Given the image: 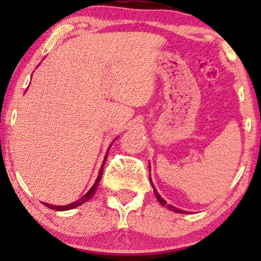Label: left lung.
I'll use <instances>...</instances> for the list:
<instances>
[{
    "instance_id": "obj_1",
    "label": "left lung",
    "mask_w": 261,
    "mask_h": 261,
    "mask_svg": "<svg viewBox=\"0 0 261 261\" xmlns=\"http://www.w3.org/2000/svg\"><path fill=\"white\" fill-rule=\"evenodd\" d=\"M149 180H151V179H149ZM151 182H152V180H151ZM153 191H154V194H155V197H157V200L158 201H160V203L162 206H167V207H168L170 211H174V212H179V214H187V212H184V211H181V210H179V208H176V207H174V206H172V205H167V202H166V200H163L161 197V195L160 194L157 193V190H155L154 189V187H153Z\"/></svg>"
}]
</instances>
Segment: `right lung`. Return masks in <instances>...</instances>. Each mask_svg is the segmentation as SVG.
<instances>
[{
  "mask_svg": "<svg viewBox=\"0 0 261 261\" xmlns=\"http://www.w3.org/2000/svg\"><path fill=\"white\" fill-rule=\"evenodd\" d=\"M110 147H112V146H110ZM110 147H109V149H110ZM109 149H108V153H109ZM108 153H107V155H106V158H104L103 164H101V168H100V170H99V175H98L97 180H95L94 185H93V187H92L91 189H89V191L86 194V195H83L82 197H81V199L77 200V201H74V202H72V203H68V205H66V206H55V205H50V203H46V202H44V205L47 206V207H49V208L56 210V211H66V210L74 208V207H77V206H80V205H82V203L87 202V201H88V200H91L92 197L94 196L95 190H97L98 184H99V181H100V179H101V175H103V168H104V164H106Z\"/></svg>",
  "mask_w": 261,
  "mask_h": 261,
  "instance_id": "right-lung-1",
  "label": "right lung"
}]
</instances>
